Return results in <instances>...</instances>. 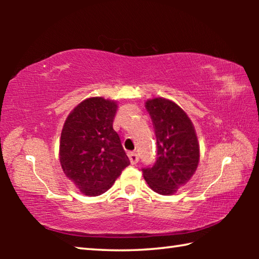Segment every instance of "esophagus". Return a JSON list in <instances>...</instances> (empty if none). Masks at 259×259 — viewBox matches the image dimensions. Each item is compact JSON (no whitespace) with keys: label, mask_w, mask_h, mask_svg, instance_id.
I'll list each match as a JSON object with an SVG mask.
<instances>
[{"label":"esophagus","mask_w":259,"mask_h":259,"mask_svg":"<svg viewBox=\"0 0 259 259\" xmlns=\"http://www.w3.org/2000/svg\"><path fill=\"white\" fill-rule=\"evenodd\" d=\"M128 156H129V159H130V162H131V163H133V164L137 163V162H138L139 156H138V154H137V152H129V153H128Z\"/></svg>","instance_id":"34e87169"}]
</instances>
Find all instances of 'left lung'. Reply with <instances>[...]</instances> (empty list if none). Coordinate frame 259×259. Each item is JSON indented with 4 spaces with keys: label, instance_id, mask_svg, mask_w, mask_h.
Returning a JSON list of instances; mask_svg holds the SVG:
<instances>
[{
    "label": "left lung",
    "instance_id": "left-lung-1",
    "mask_svg": "<svg viewBox=\"0 0 259 259\" xmlns=\"http://www.w3.org/2000/svg\"><path fill=\"white\" fill-rule=\"evenodd\" d=\"M146 109L155 133L156 160L154 164L145 166L142 171L153 191L171 195L190 181L198 168V138L186 113L171 100H147Z\"/></svg>",
    "mask_w": 259,
    "mask_h": 259
}]
</instances>
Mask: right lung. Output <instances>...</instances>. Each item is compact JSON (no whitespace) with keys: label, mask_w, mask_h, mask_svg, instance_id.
<instances>
[{"label":"right lung","mask_w":259,"mask_h":259,"mask_svg":"<svg viewBox=\"0 0 259 259\" xmlns=\"http://www.w3.org/2000/svg\"><path fill=\"white\" fill-rule=\"evenodd\" d=\"M116 108L115 102L102 97L83 100L69 114L61 131V168L85 195L103 194L130 164L113 129Z\"/></svg>","instance_id":"1"}]
</instances>
